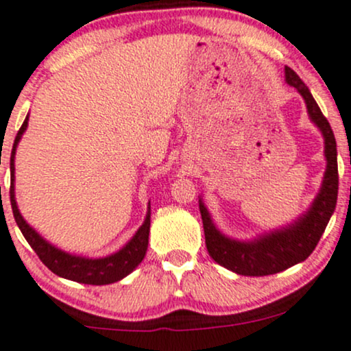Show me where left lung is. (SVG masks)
Here are the masks:
<instances>
[{
	"mask_svg": "<svg viewBox=\"0 0 351 351\" xmlns=\"http://www.w3.org/2000/svg\"><path fill=\"white\" fill-rule=\"evenodd\" d=\"M287 83L296 88L300 95L305 98L308 114L311 121L322 130L325 138V156H326V171L323 180L322 190L313 205L303 215L298 221L287 228L273 232L265 237H260L255 241H237L223 237L215 228L208 210L199 202V213L203 219V230H205V243L208 253L221 267L232 269L238 275L245 276H265L280 273L283 269L293 267V265L305 261L315 246L318 245L319 238L328 225L330 217L337 206L338 196V163H337V141L332 132L328 119L323 117L322 110L311 96L305 83L300 80L291 68H285Z\"/></svg>",
	"mask_w": 351,
	"mask_h": 351,
	"instance_id": "1",
	"label": "left lung"
}]
</instances>
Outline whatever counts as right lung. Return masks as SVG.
<instances>
[{"label": "right lung", "mask_w": 351, "mask_h": 351, "mask_svg": "<svg viewBox=\"0 0 351 351\" xmlns=\"http://www.w3.org/2000/svg\"><path fill=\"white\" fill-rule=\"evenodd\" d=\"M26 126H28V117L23 121L21 128L14 138L13 149H11V186H10V199L11 208H13V217L16 219V225L21 230L23 237L26 238L29 246L34 250L40 260L51 269L53 273L61 278L73 280V282L84 283V285H108L114 283L118 280L125 278L126 275L133 271L141 260L145 258L146 248H148V234H149V215L152 211L148 210L145 223L141 228L138 230L136 234L128 241V245L123 246L118 253L110 255L106 258H98V260H90V258L73 256L69 253L61 252L45 241L28 223L23 219L19 215L16 199H14V153H16V145L21 140V134L25 133Z\"/></svg>", "instance_id": "1"}]
</instances>
